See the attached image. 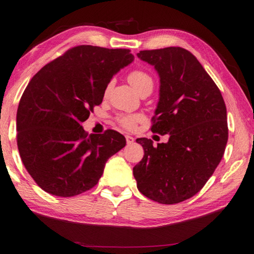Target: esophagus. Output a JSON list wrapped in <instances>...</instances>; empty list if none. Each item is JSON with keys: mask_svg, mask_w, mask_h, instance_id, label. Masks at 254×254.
Masks as SVG:
<instances>
[{"mask_svg": "<svg viewBox=\"0 0 254 254\" xmlns=\"http://www.w3.org/2000/svg\"><path fill=\"white\" fill-rule=\"evenodd\" d=\"M126 141H127V144H131L133 143L134 139L131 136H126Z\"/></svg>", "mask_w": 254, "mask_h": 254, "instance_id": "esophagus-1", "label": "esophagus"}]
</instances>
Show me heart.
<instances>
[{"instance_id":"obj_1","label":"heart","mask_w":254,"mask_h":254,"mask_svg":"<svg viewBox=\"0 0 254 254\" xmlns=\"http://www.w3.org/2000/svg\"><path fill=\"white\" fill-rule=\"evenodd\" d=\"M128 81L129 83L132 85V87L136 90L138 93L140 92L143 87L148 85H153V82L151 76L148 73L140 70L132 71L130 74L128 75ZM142 115L140 114H132V115H121L117 118V122L121 126L126 129H133L136 127L139 122L142 121Z\"/></svg>"}]
</instances>
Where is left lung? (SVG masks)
I'll list each match as a JSON object with an SVG mask.
<instances>
[{
    "instance_id": "8db88e82",
    "label": "left lung",
    "mask_w": 254,
    "mask_h": 254,
    "mask_svg": "<svg viewBox=\"0 0 254 254\" xmlns=\"http://www.w3.org/2000/svg\"><path fill=\"white\" fill-rule=\"evenodd\" d=\"M138 58L160 77L151 131L170 134L153 147L139 138L144 156L133 168L139 192L160 204H178L203 189L224 156L228 141L221 93L203 65L181 47L142 50Z\"/></svg>"
}]
</instances>
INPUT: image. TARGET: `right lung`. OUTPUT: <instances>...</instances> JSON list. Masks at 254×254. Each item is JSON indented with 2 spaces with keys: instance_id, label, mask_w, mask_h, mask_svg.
Segmentation results:
<instances>
[{
  "instance_id": "right-lung-1",
  "label": "right lung",
  "mask_w": 254,
  "mask_h": 254,
  "mask_svg": "<svg viewBox=\"0 0 254 254\" xmlns=\"http://www.w3.org/2000/svg\"><path fill=\"white\" fill-rule=\"evenodd\" d=\"M133 59L128 49L76 46L30 80L17 110V147L45 192L70 197L89 190L107 160L126 146L120 132L87 134L81 124L102 103L113 75Z\"/></svg>"
}]
</instances>
